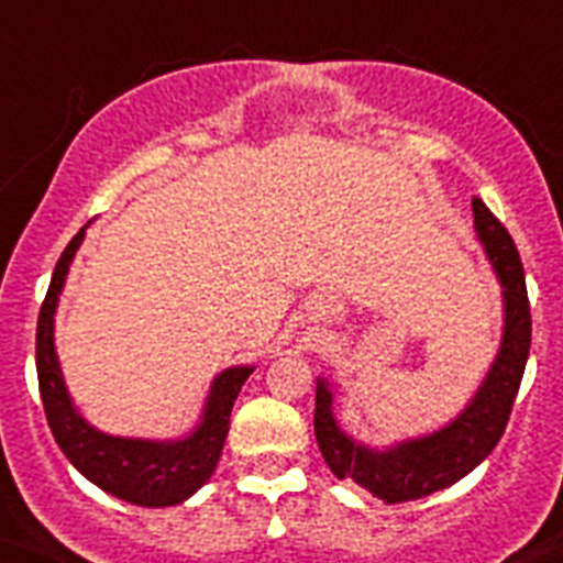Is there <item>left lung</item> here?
Returning a JSON list of instances; mask_svg holds the SVG:
<instances>
[{
  "label": "left lung",
  "mask_w": 563,
  "mask_h": 563,
  "mask_svg": "<svg viewBox=\"0 0 563 563\" xmlns=\"http://www.w3.org/2000/svg\"><path fill=\"white\" fill-rule=\"evenodd\" d=\"M471 207H474L479 244L503 283L505 328L499 353L468 407L449 427L378 452V449L356 443L351 434L339 429L333 418L331 387L325 378L317 382L313 432H317L319 452L325 457L328 468L339 479H353L387 505L412 503L420 496L449 488L468 471L477 468L503 438L521 376H525L533 325H530L528 286H525L519 250L503 221L483 205V199L474 196Z\"/></svg>",
  "instance_id": "8db88e82"
}]
</instances>
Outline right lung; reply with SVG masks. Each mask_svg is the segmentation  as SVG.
<instances>
[{"label":"right lung","mask_w":563,"mask_h":563,"mask_svg":"<svg viewBox=\"0 0 563 563\" xmlns=\"http://www.w3.org/2000/svg\"><path fill=\"white\" fill-rule=\"evenodd\" d=\"M86 227L60 252L55 263L47 297L38 311L35 328V369H38V389H42L44 415L53 429L55 443L67 454L69 463L84 474L89 483L103 488L106 494L125 499L143 508H168L185 503L210 479L224 449L230 432V412L238 393L250 378L252 367L224 369L210 387L199 427L181 440H140L111 438L89 427L75 412L69 393L64 387L58 356H55L53 322L58 308V294L67 280L69 263L78 252Z\"/></svg>","instance_id":"right-lung-1"}]
</instances>
